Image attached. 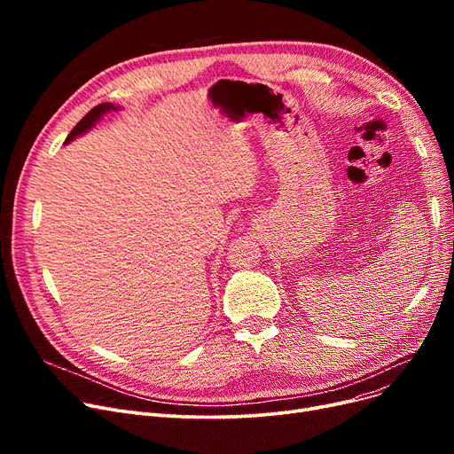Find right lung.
I'll list each match as a JSON object with an SVG mask.
<instances>
[{"mask_svg":"<svg viewBox=\"0 0 454 454\" xmlns=\"http://www.w3.org/2000/svg\"><path fill=\"white\" fill-rule=\"evenodd\" d=\"M110 110H117L114 105H110V103H103V105H98V106H93L82 119L81 121L75 125V129L69 132V136L66 137V143L67 141H71L74 137H77L79 134H82V132H86L95 121H98V119L103 115V114H106V112H110Z\"/></svg>","mask_w":454,"mask_h":454,"instance_id":"add662e5","label":"right lung"}]
</instances>
